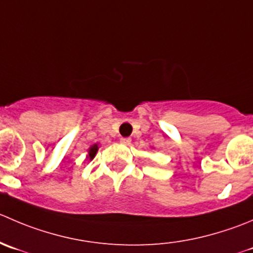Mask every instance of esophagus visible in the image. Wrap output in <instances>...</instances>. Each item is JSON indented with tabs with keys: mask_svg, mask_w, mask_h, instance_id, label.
Wrapping results in <instances>:
<instances>
[{
	"mask_svg": "<svg viewBox=\"0 0 253 253\" xmlns=\"http://www.w3.org/2000/svg\"><path fill=\"white\" fill-rule=\"evenodd\" d=\"M120 142H121L122 144H129L131 143V138H128V137H121Z\"/></svg>",
	"mask_w": 253,
	"mask_h": 253,
	"instance_id": "obj_1",
	"label": "esophagus"
}]
</instances>
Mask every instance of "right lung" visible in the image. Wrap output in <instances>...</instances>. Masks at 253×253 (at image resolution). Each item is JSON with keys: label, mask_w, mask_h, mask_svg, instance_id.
Returning <instances> with one entry per match:
<instances>
[{"label": "right lung", "mask_w": 253, "mask_h": 253, "mask_svg": "<svg viewBox=\"0 0 253 253\" xmlns=\"http://www.w3.org/2000/svg\"><path fill=\"white\" fill-rule=\"evenodd\" d=\"M97 149H99V147H97V144H94V146H91V148L89 149V157L90 159H92L95 157V154H96Z\"/></svg>", "instance_id": "obj_1"}]
</instances>
